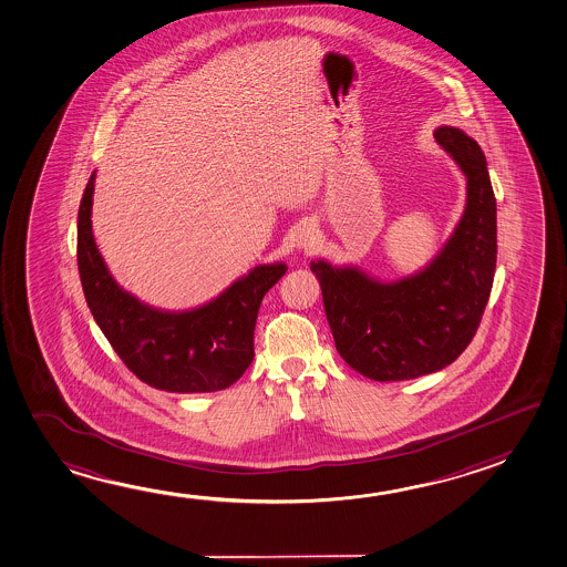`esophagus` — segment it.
I'll list each match as a JSON object with an SVG mask.
<instances>
[{
	"label": "esophagus",
	"instance_id": "34e87169",
	"mask_svg": "<svg viewBox=\"0 0 567 567\" xmlns=\"http://www.w3.org/2000/svg\"><path fill=\"white\" fill-rule=\"evenodd\" d=\"M299 246H301V248H306V250H308V248H316V234L311 230L303 231V234H301V238H299Z\"/></svg>",
	"mask_w": 567,
	"mask_h": 567
}]
</instances>
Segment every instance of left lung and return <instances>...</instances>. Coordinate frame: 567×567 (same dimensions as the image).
Here are the masks:
<instances>
[{
    "instance_id": "1",
    "label": "left lung",
    "mask_w": 567,
    "mask_h": 567,
    "mask_svg": "<svg viewBox=\"0 0 567 567\" xmlns=\"http://www.w3.org/2000/svg\"><path fill=\"white\" fill-rule=\"evenodd\" d=\"M434 138L468 178L466 210L441 254L393 284L311 261L339 355L373 381L416 379L456 361L478 331L494 284L496 198L486 156L461 128L441 126Z\"/></svg>"
}]
</instances>
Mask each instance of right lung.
<instances>
[{
    "label": "right lung",
    "instance_id": "1",
    "mask_svg": "<svg viewBox=\"0 0 567 567\" xmlns=\"http://www.w3.org/2000/svg\"><path fill=\"white\" fill-rule=\"evenodd\" d=\"M95 174L79 204L78 266L86 306L116 355L143 383L171 393H214L240 379L254 359L259 303L286 264L251 269L208 306L168 313L116 286L91 231Z\"/></svg>",
    "mask_w": 567,
    "mask_h": 567
}]
</instances>
